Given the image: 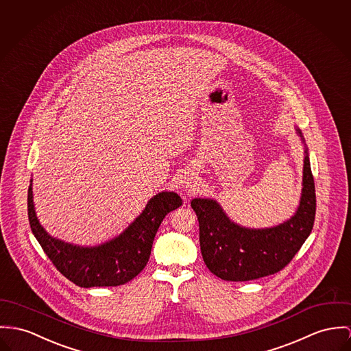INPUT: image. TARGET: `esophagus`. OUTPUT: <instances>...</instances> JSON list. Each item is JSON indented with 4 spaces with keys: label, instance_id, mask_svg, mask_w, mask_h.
Masks as SVG:
<instances>
[{
    "label": "esophagus",
    "instance_id": "esophagus-1",
    "mask_svg": "<svg viewBox=\"0 0 351 351\" xmlns=\"http://www.w3.org/2000/svg\"><path fill=\"white\" fill-rule=\"evenodd\" d=\"M193 182H191L189 179H187V180H184V187H191V184H192Z\"/></svg>",
    "mask_w": 351,
    "mask_h": 351
}]
</instances>
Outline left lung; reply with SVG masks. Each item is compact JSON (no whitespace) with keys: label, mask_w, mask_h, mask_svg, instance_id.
<instances>
[{"label":"left lung","mask_w":351,"mask_h":351,"mask_svg":"<svg viewBox=\"0 0 351 351\" xmlns=\"http://www.w3.org/2000/svg\"><path fill=\"white\" fill-rule=\"evenodd\" d=\"M304 144L302 193L295 214L266 228H248L231 220L215 199H192L191 207L199 220V241L203 261L217 278L245 282L285 269L308 238L315 219V186Z\"/></svg>","instance_id":"obj_1"}]
</instances>
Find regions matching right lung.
Returning <instances> with one entry per match:
<instances>
[{"mask_svg": "<svg viewBox=\"0 0 351 351\" xmlns=\"http://www.w3.org/2000/svg\"><path fill=\"white\" fill-rule=\"evenodd\" d=\"M32 182L27 189L32 232L56 269L80 287L120 286L132 280L148 263L162 219L183 203L175 192H159L120 235L99 245L84 247L53 238L45 231L36 215Z\"/></svg>", "mask_w": 351, "mask_h": 351, "instance_id": "obj_1", "label": "right lung"}]
</instances>
